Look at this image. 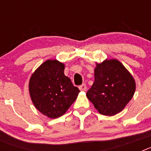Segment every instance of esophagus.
<instances>
[{
    "mask_svg": "<svg viewBox=\"0 0 151 151\" xmlns=\"http://www.w3.org/2000/svg\"><path fill=\"white\" fill-rule=\"evenodd\" d=\"M78 88L81 91H85L86 88H87V87H86V85H85V84H82V85H80L79 87H78Z\"/></svg>",
    "mask_w": 151,
    "mask_h": 151,
    "instance_id": "34e87169",
    "label": "esophagus"
}]
</instances>
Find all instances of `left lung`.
Masks as SVG:
<instances>
[{"label": "left lung", "mask_w": 151, "mask_h": 151, "mask_svg": "<svg viewBox=\"0 0 151 151\" xmlns=\"http://www.w3.org/2000/svg\"><path fill=\"white\" fill-rule=\"evenodd\" d=\"M96 66L94 84L86 95L101 114L114 116L122 111L132 98L135 82L117 60H106Z\"/></svg>", "instance_id": "8db88e82"}]
</instances>
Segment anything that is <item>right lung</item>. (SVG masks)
Instances as JSON below:
<instances>
[{
  "instance_id": "obj_1",
  "label": "right lung",
  "mask_w": 151,
  "mask_h": 151,
  "mask_svg": "<svg viewBox=\"0 0 151 151\" xmlns=\"http://www.w3.org/2000/svg\"><path fill=\"white\" fill-rule=\"evenodd\" d=\"M64 69L62 63L48 60L36 69L29 80V94L33 104L48 118L63 115L80 92L64 75Z\"/></svg>"
}]
</instances>
